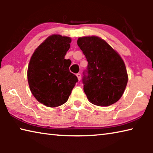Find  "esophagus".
Returning <instances> with one entry per match:
<instances>
[{"mask_svg": "<svg viewBox=\"0 0 153 153\" xmlns=\"http://www.w3.org/2000/svg\"><path fill=\"white\" fill-rule=\"evenodd\" d=\"M76 76L77 77V79H78V80L79 81V80L81 79V74H76Z\"/></svg>", "mask_w": 153, "mask_h": 153, "instance_id": "34e87169", "label": "esophagus"}]
</instances>
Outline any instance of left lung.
<instances>
[{"label": "left lung", "instance_id": "1", "mask_svg": "<svg viewBox=\"0 0 153 153\" xmlns=\"http://www.w3.org/2000/svg\"><path fill=\"white\" fill-rule=\"evenodd\" d=\"M77 42L88 63L82 78L88 99L92 104L101 107L117 102L128 79L123 59L98 36L79 38Z\"/></svg>", "mask_w": 153, "mask_h": 153}]
</instances>
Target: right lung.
I'll return each instance as SVG.
<instances>
[{
	"label": "right lung",
	"mask_w": 153,
	"mask_h": 153,
	"mask_svg": "<svg viewBox=\"0 0 153 153\" xmlns=\"http://www.w3.org/2000/svg\"><path fill=\"white\" fill-rule=\"evenodd\" d=\"M71 38L54 34L36 49L27 69V80L36 100L49 107L65 103L77 82L69 71L71 61L65 59Z\"/></svg>",
	"instance_id": "right-lung-1"
}]
</instances>
